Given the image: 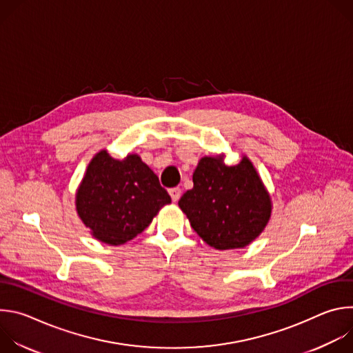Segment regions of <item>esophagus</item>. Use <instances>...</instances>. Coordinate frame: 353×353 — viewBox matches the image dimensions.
I'll list each match as a JSON object with an SVG mask.
<instances>
[{
    "mask_svg": "<svg viewBox=\"0 0 353 353\" xmlns=\"http://www.w3.org/2000/svg\"><path fill=\"white\" fill-rule=\"evenodd\" d=\"M169 192H170L172 199L176 203V201H179V198H180V195H181V188H180V187H173V188L169 190Z\"/></svg>",
    "mask_w": 353,
    "mask_h": 353,
    "instance_id": "1",
    "label": "esophagus"
}]
</instances>
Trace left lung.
Instances as JSON below:
<instances>
[{
    "label": "left lung",
    "mask_w": 353,
    "mask_h": 353,
    "mask_svg": "<svg viewBox=\"0 0 353 353\" xmlns=\"http://www.w3.org/2000/svg\"><path fill=\"white\" fill-rule=\"evenodd\" d=\"M192 183L179 207L196 234L211 247H245L268 223L270 194L247 158L226 166L222 158L205 157L194 170Z\"/></svg>",
    "instance_id": "8db88e82"
}]
</instances>
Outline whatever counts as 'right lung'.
Listing matches in <instances>:
<instances>
[{
	"mask_svg": "<svg viewBox=\"0 0 353 353\" xmlns=\"http://www.w3.org/2000/svg\"><path fill=\"white\" fill-rule=\"evenodd\" d=\"M170 201L138 155L117 161L100 150L78 188L77 211L96 239L117 245L141 233Z\"/></svg>",
	"mask_w": 353,
	"mask_h": 353,
	"instance_id": "obj_1",
	"label": "right lung"
}]
</instances>
